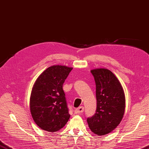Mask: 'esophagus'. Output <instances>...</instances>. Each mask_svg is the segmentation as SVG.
Returning a JSON list of instances; mask_svg holds the SVG:
<instances>
[{
  "label": "esophagus",
  "mask_w": 149,
  "mask_h": 149,
  "mask_svg": "<svg viewBox=\"0 0 149 149\" xmlns=\"http://www.w3.org/2000/svg\"><path fill=\"white\" fill-rule=\"evenodd\" d=\"M84 111V107L83 106H81V107H79L78 108L75 109L74 113L76 114H79V113H82Z\"/></svg>",
  "instance_id": "1"
}]
</instances>
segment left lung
Listing matches in <instances>:
<instances>
[{"mask_svg":"<svg viewBox=\"0 0 149 149\" xmlns=\"http://www.w3.org/2000/svg\"><path fill=\"white\" fill-rule=\"evenodd\" d=\"M96 84V113L87 118L90 129L100 136L107 134L121 122L125 107V95L119 80L107 69L91 71Z\"/></svg>","mask_w":149,"mask_h":149,"instance_id":"8db88e82","label":"left lung"}]
</instances>
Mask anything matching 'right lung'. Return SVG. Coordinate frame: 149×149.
Here are the masks:
<instances>
[{
	"label": "right lung",
	"mask_w": 149,
	"mask_h": 149,
	"mask_svg": "<svg viewBox=\"0 0 149 149\" xmlns=\"http://www.w3.org/2000/svg\"><path fill=\"white\" fill-rule=\"evenodd\" d=\"M72 69L64 65H53L36 79L30 97V111L40 129L56 132L70 118L63 84Z\"/></svg>",
	"instance_id": "1"
}]
</instances>
